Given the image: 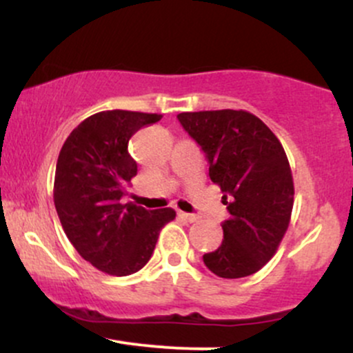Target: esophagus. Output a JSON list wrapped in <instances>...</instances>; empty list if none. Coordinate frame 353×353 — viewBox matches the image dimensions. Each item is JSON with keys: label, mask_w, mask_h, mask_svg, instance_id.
I'll list each match as a JSON object with an SVG mask.
<instances>
[{"label": "esophagus", "mask_w": 353, "mask_h": 353, "mask_svg": "<svg viewBox=\"0 0 353 353\" xmlns=\"http://www.w3.org/2000/svg\"><path fill=\"white\" fill-rule=\"evenodd\" d=\"M177 216H179L181 219H184L185 222H197V221H199V217L194 216V214H188V212H177Z\"/></svg>", "instance_id": "esophagus-1"}]
</instances>
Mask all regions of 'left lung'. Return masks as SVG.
<instances>
[{
    "mask_svg": "<svg viewBox=\"0 0 353 353\" xmlns=\"http://www.w3.org/2000/svg\"><path fill=\"white\" fill-rule=\"evenodd\" d=\"M177 119L209 161L229 219L224 241L204 254V264L222 279L261 270L277 252L294 208V179L281 141L244 109L181 112Z\"/></svg>",
    "mask_w": 353,
    "mask_h": 353,
    "instance_id": "left-lung-1",
    "label": "left lung"
}]
</instances>
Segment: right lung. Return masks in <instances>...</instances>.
<instances>
[{
    "mask_svg": "<svg viewBox=\"0 0 353 353\" xmlns=\"http://www.w3.org/2000/svg\"><path fill=\"white\" fill-rule=\"evenodd\" d=\"M161 117L123 109L96 112L61 148L52 190L56 212L81 257L104 274L124 277L143 269L161 229L176 219L171 208L121 204L125 185L137 174L129 139Z\"/></svg>",
    "mask_w": 353,
    "mask_h": 353,
    "instance_id": "obj_1",
    "label": "right lung"
}]
</instances>
